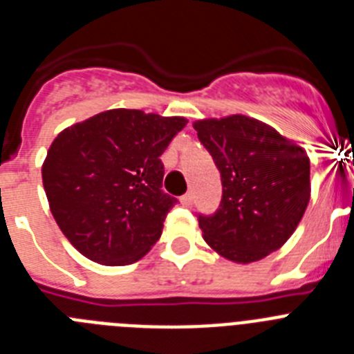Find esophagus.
<instances>
[{
	"mask_svg": "<svg viewBox=\"0 0 354 354\" xmlns=\"http://www.w3.org/2000/svg\"><path fill=\"white\" fill-rule=\"evenodd\" d=\"M180 202H183V205L189 207L193 204V193H186V195L180 196Z\"/></svg>",
	"mask_w": 354,
	"mask_h": 354,
	"instance_id": "esophagus-1",
	"label": "esophagus"
}]
</instances>
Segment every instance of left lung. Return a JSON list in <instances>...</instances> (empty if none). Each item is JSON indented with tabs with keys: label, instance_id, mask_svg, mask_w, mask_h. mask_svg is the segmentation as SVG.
I'll return each mask as SVG.
<instances>
[{
	"label": "left lung",
	"instance_id": "left-lung-1",
	"mask_svg": "<svg viewBox=\"0 0 354 354\" xmlns=\"http://www.w3.org/2000/svg\"><path fill=\"white\" fill-rule=\"evenodd\" d=\"M221 175L220 207L198 214L204 239L228 261L264 259L292 236L310 200L305 150L245 115L193 124Z\"/></svg>",
	"mask_w": 354,
	"mask_h": 354
}]
</instances>
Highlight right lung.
Listing matches in <instances>:
<instances>
[{"label":"right lung","instance_id":"add662e5","mask_svg":"<svg viewBox=\"0 0 354 354\" xmlns=\"http://www.w3.org/2000/svg\"><path fill=\"white\" fill-rule=\"evenodd\" d=\"M184 117L108 109L62 131L42 165V183L56 223L84 257L127 266L161 237L177 198L162 192L159 156Z\"/></svg>","mask_w":354,"mask_h":354}]
</instances>
